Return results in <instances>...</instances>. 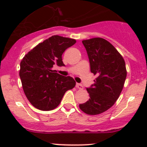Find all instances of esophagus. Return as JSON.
Segmentation results:
<instances>
[{
    "label": "esophagus",
    "instance_id": "34e87169",
    "mask_svg": "<svg viewBox=\"0 0 147 147\" xmlns=\"http://www.w3.org/2000/svg\"><path fill=\"white\" fill-rule=\"evenodd\" d=\"M76 88H79V89L82 90L83 88V86L82 84H80V83H76Z\"/></svg>",
    "mask_w": 147,
    "mask_h": 147
}]
</instances>
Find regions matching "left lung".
Instances as JSON below:
<instances>
[{
	"label": "left lung",
	"instance_id": "8db88e82",
	"mask_svg": "<svg viewBox=\"0 0 147 147\" xmlns=\"http://www.w3.org/2000/svg\"><path fill=\"white\" fill-rule=\"evenodd\" d=\"M82 42L87 51L91 72L96 78L92 86L86 88L89 100L79 107L86 114H100L114 105L122 91L127 77L125 62L118 51L102 38Z\"/></svg>",
	"mask_w": 147,
	"mask_h": 147
}]
</instances>
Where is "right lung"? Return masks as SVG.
Listing matches in <instances>:
<instances>
[{
  "instance_id": "obj_1",
  "label": "right lung",
  "mask_w": 147,
  "mask_h": 147,
  "mask_svg": "<svg viewBox=\"0 0 147 147\" xmlns=\"http://www.w3.org/2000/svg\"><path fill=\"white\" fill-rule=\"evenodd\" d=\"M76 40L55 35L29 51L20 62V77L24 93L33 106L51 111L60 104L67 91L75 87L72 77L54 72V64L64 66L62 54Z\"/></svg>"
}]
</instances>
